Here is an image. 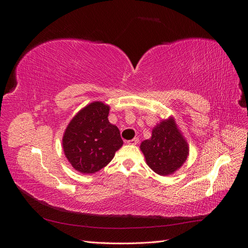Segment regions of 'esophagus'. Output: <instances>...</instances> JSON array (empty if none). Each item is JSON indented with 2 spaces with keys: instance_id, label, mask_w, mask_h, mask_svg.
I'll use <instances>...</instances> for the list:
<instances>
[{
  "instance_id": "esophagus-1",
  "label": "esophagus",
  "mask_w": 248,
  "mask_h": 248,
  "mask_svg": "<svg viewBox=\"0 0 248 248\" xmlns=\"http://www.w3.org/2000/svg\"><path fill=\"white\" fill-rule=\"evenodd\" d=\"M139 139L138 138H136V139H133V140H127V144H129V145H138L139 144Z\"/></svg>"
}]
</instances>
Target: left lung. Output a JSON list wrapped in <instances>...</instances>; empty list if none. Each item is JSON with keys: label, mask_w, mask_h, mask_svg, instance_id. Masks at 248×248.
<instances>
[{"label": "left lung", "mask_w": 248, "mask_h": 248, "mask_svg": "<svg viewBox=\"0 0 248 248\" xmlns=\"http://www.w3.org/2000/svg\"><path fill=\"white\" fill-rule=\"evenodd\" d=\"M140 150L149 168L161 176L174 174L189 153L187 141L171 117L154 127L151 139L141 142Z\"/></svg>", "instance_id": "left-lung-1"}]
</instances>
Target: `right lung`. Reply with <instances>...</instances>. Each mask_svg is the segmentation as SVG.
<instances>
[{"label": "right lung", "mask_w": 248, "mask_h": 248, "mask_svg": "<svg viewBox=\"0 0 248 248\" xmlns=\"http://www.w3.org/2000/svg\"><path fill=\"white\" fill-rule=\"evenodd\" d=\"M109 107L100 101L88 104L73 117L63 137V150L74 170L94 174L114 158L123 140L108 121Z\"/></svg>", "instance_id": "obj_1"}]
</instances>
